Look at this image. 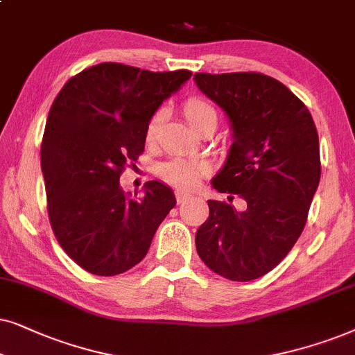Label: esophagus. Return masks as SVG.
I'll return each instance as SVG.
<instances>
[{
    "mask_svg": "<svg viewBox=\"0 0 355 355\" xmlns=\"http://www.w3.org/2000/svg\"><path fill=\"white\" fill-rule=\"evenodd\" d=\"M190 196H191L190 193H187V191H183V190H177V191H175V198H177L178 205H182V202H185Z\"/></svg>",
    "mask_w": 355,
    "mask_h": 355,
    "instance_id": "esophagus-1",
    "label": "esophagus"
}]
</instances>
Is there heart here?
Returning <instances> with one entry per match:
<instances>
[{"label":"heart","instance_id":"b5f03b06","mask_svg":"<svg viewBox=\"0 0 355 355\" xmlns=\"http://www.w3.org/2000/svg\"><path fill=\"white\" fill-rule=\"evenodd\" d=\"M183 115L188 120V123L196 131L201 128L206 123H217V112L216 108L211 105L206 98L191 96L183 102ZM165 116H167V110L160 107L155 110L153 115L149 116L148 123H146L144 130V139L149 146L154 144L159 138L160 128H162ZM209 164L201 159H182L175 157L170 159L167 162L159 165V177L164 182L170 183V185L185 188V190H191L198 185L201 177L209 173Z\"/></svg>","mask_w":355,"mask_h":355}]
</instances>
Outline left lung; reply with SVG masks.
<instances>
[{"label": "left lung", "mask_w": 355, "mask_h": 355, "mask_svg": "<svg viewBox=\"0 0 355 355\" xmlns=\"http://www.w3.org/2000/svg\"><path fill=\"white\" fill-rule=\"evenodd\" d=\"M196 86L222 107L234 144L212 187L245 201L237 211L207 201L196 252L230 281L264 276L287 257L304 230L318 188L321 162L309 108L284 84L261 73H196Z\"/></svg>", "instance_id": "obj_1"}]
</instances>
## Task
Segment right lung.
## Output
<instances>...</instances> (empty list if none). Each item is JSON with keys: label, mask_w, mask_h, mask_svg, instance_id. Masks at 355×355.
Segmentation results:
<instances>
[{"label": "right lung", "mask_w": 355, "mask_h": 355, "mask_svg": "<svg viewBox=\"0 0 355 355\" xmlns=\"http://www.w3.org/2000/svg\"><path fill=\"white\" fill-rule=\"evenodd\" d=\"M190 78L188 69L101 63L56 96L40 149L46 211L61 248L87 272L116 276L136 266L175 206L164 183L148 182L133 196L120 175L144 153L149 116Z\"/></svg>", "instance_id": "obj_1"}]
</instances>
